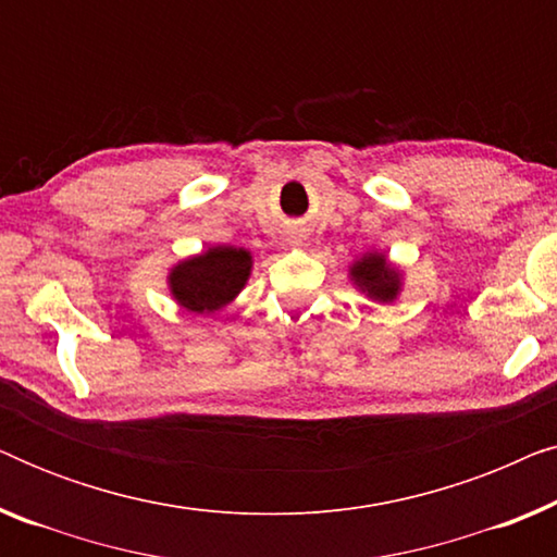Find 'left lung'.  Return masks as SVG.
Wrapping results in <instances>:
<instances>
[{
  "instance_id": "1",
  "label": "left lung",
  "mask_w": 557,
  "mask_h": 557,
  "mask_svg": "<svg viewBox=\"0 0 557 557\" xmlns=\"http://www.w3.org/2000/svg\"><path fill=\"white\" fill-rule=\"evenodd\" d=\"M352 278L362 292L375 296L377 301H393L400 284L398 273L385 263L383 256H375V253L364 256L362 261H357L352 265Z\"/></svg>"
}]
</instances>
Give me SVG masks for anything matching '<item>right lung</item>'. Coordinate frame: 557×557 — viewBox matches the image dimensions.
Wrapping results in <instances>:
<instances>
[{
	"instance_id": "1",
	"label": "right lung",
	"mask_w": 557,
	"mask_h": 557,
	"mask_svg": "<svg viewBox=\"0 0 557 557\" xmlns=\"http://www.w3.org/2000/svg\"><path fill=\"white\" fill-rule=\"evenodd\" d=\"M250 273V253L243 248L218 246L208 253L174 265L170 286L182 307L205 314L225 307L246 286Z\"/></svg>"
}]
</instances>
